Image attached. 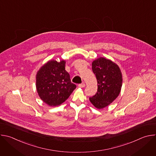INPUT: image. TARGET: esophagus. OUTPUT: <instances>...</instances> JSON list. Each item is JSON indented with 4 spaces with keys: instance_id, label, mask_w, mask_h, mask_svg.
Here are the masks:
<instances>
[{
    "instance_id": "obj_1",
    "label": "esophagus",
    "mask_w": 156,
    "mask_h": 156,
    "mask_svg": "<svg viewBox=\"0 0 156 156\" xmlns=\"http://www.w3.org/2000/svg\"><path fill=\"white\" fill-rule=\"evenodd\" d=\"M85 86V84L84 83H81V84H78V87H84Z\"/></svg>"
}]
</instances>
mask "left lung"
I'll return each instance as SVG.
<instances>
[{"instance_id":"1","label":"left lung","mask_w":156,"mask_h":156,"mask_svg":"<svg viewBox=\"0 0 156 156\" xmlns=\"http://www.w3.org/2000/svg\"><path fill=\"white\" fill-rule=\"evenodd\" d=\"M92 70L96 76L98 91L90 98V101L96 108H102L119 95L122 86V73L117 65L103 57L93 62Z\"/></svg>"}]
</instances>
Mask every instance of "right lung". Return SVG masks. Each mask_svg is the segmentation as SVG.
<instances>
[{
	"label": "right lung",
	"mask_w": 156,
	"mask_h": 156,
	"mask_svg": "<svg viewBox=\"0 0 156 156\" xmlns=\"http://www.w3.org/2000/svg\"><path fill=\"white\" fill-rule=\"evenodd\" d=\"M64 60H51L36 75V86L41 99L50 106H57L69 98L76 87L65 69Z\"/></svg>",
	"instance_id": "1"
}]
</instances>
